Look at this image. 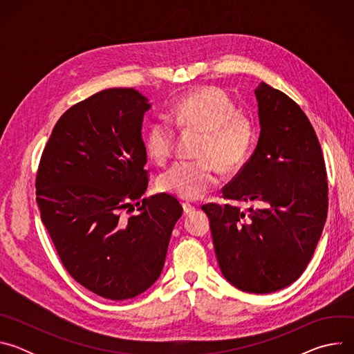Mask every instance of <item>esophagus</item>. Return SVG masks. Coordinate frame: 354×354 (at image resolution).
I'll list each match as a JSON object with an SVG mask.
<instances>
[{"label": "esophagus", "instance_id": "1", "mask_svg": "<svg viewBox=\"0 0 354 354\" xmlns=\"http://www.w3.org/2000/svg\"><path fill=\"white\" fill-rule=\"evenodd\" d=\"M182 207H183V213H185V216H189V214H192V213H194V207L192 206V205H189V203H183L182 205Z\"/></svg>", "mask_w": 354, "mask_h": 354}]
</instances>
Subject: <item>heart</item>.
<instances>
[{"label": "heart", "mask_w": 354, "mask_h": 354, "mask_svg": "<svg viewBox=\"0 0 354 354\" xmlns=\"http://www.w3.org/2000/svg\"><path fill=\"white\" fill-rule=\"evenodd\" d=\"M174 123L186 130L205 131L197 161H178L158 178V187L185 200H196L218 183L214 162L224 172H235L248 161L255 145V126L239 113L234 100L217 86L186 93L169 111ZM176 129L169 119L158 118L144 136L149 158L167 162L175 148Z\"/></svg>", "instance_id": "b5f03b06"}]
</instances>
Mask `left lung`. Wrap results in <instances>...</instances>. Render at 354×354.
<instances>
[{
    "mask_svg": "<svg viewBox=\"0 0 354 354\" xmlns=\"http://www.w3.org/2000/svg\"><path fill=\"white\" fill-rule=\"evenodd\" d=\"M261 136L250 160L223 187L228 200L259 209L209 203L217 262L236 288L269 294L294 283L310 263L328 216L321 144L291 97L261 82L255 89Z\"/></svg>",
    "mask_w": 354,
    "mask_h": 354,
    "instance_id": "obj_1",
    "label": "left lung"
}]
</instances>
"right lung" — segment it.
<instances>
[{
	"label": "right lung",
	"mask_w": 354,
	"mask_h": 354,
	"mask_svg": "<svg viewBox=\"0 0 354 354\" xmlns=\"http://www.w3.org/2000/svg\"><path fill=\"white\" fill-rule=\"evenodd\" d=\"M149 108L133 88L105 89L75 104L56 123L36 175L40 218L64 268L113 301L157 281L183 212L167 193L137 201L148 186L141 126ZM133 201L138 213L123 216Z\"/></svg>",
	"instance_id": "obj_1"
}]
</instances>
